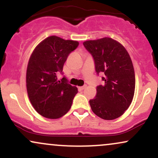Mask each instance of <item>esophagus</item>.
<instances>
[{
	"instance_id": "1",
	"label": "esophagus",
	"mask_w": 158,
	"mask_h": 158,
	"mask_svg": "<svg viewBox=\"0 0 158 158\" xmlns=\"http://www.w3.org/2000/svg\"><path fill=\"white\" fill-rule=\"evenodd\" d=\"M86 87H87V85H83V86L79 87V90H84V89H85V88H86Z\"/></svg>"
}]
</instances>
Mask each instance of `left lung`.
<instances>
[{
    "label": "left lung",
    "instance_id": "left-lung-1",
    "mask_svg": "<svg viewBox=\"0 0 158 158\" xmlns=\"http://www.w3.org/2000/svg\"><path fill=\"white\" fill-rule=\"evenodd\" d=\"M83 45L93 56L96 72L103 74L104 81L89 101L90 108L103 119L118 118L130 106L135 94V70L129 54L110 38L86 41Z\"/></svg>",
    "mask_w": 158,
    "mask_h": 158
}]
</instances>
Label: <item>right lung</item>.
<instances>
[{
  "instance_id": "1",
  "label": "right lung",
  "mask_w": 158,
  "mask_h": 158,
  "mask_svg": "<svg viewBox=\"0 0 158 158\" xmlns=\"http://www.w3.org/2000/svg\"><path fill=\"white\" fill-rule=\"evenodd\" d=\"M79 46V42L50 36L35 48L27 69V90L30 102L43 117L58 119L71 108L77 88L68 83L64 77L57 80V74L63 73V66L69 54Z\"/></svg>"
}]
</instances>
